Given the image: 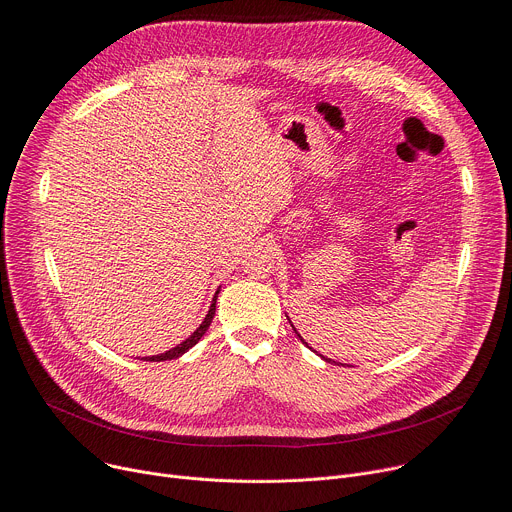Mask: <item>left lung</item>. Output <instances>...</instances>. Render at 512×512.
I'll return each mask as SVG.
<instances>
[{"label":"left lung","instance_id":"left-lung-1","mask_svg":"<svg viewBox=\"0 0 512 512\" xmlns=\"http://www.w3.org/2000/svg\"><path fill=\"white\" fill-rule=\"evenodd\" d=\"M287 320H289V318H287ZM289 324H291V320H289ZM291 328H294V324H291ZM294 332H296V334H298V338H300V340H302V342H304V344H306V346H308V342H306V340H304V338H302V336H300V332H298V330H296V328H294ZM308 348H310V346H308ZM314 352H316V350H314ZM324 360H328V362H330V358H324Z\"/></svg>","mask_w":512,"mask_h":512}]
</instances>
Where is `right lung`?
Returning <instances> with one entry per match:
<instances>
[{
    "label": "right lung",
    "mask_w": 512,
    "mask_h": 512,
    "mask_svg": "<svg viewBox=\"0 0 512 512\" xmlns=\"http://www.w3.org/2000/svg\"><path fill=\"white\" fill-rule=\"evenodd\" d=\"M218 294H221V287L216 289V294H214V298H212V304H210V308H208V312H206V316H204V320H202V324L184 340V342H180L178 346H174V348H170V350H166V352H162V354H154V356H141L139 360H150V362H160V360H172V358H178V356H182L184 352H188L204 334H206V330H208V326H210V322H212V318H214V312H216V298H218Z\"/></svg>",
    "instance_id": "add662e5"
}]
</instances>
